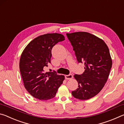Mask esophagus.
<instances>
[{
    "mask_svg": "<svg viewBox=\"0 0 124 124\" xmlns=\"http://www.w3.org/2000/svg\"><path fill=\"white\" fill-rule=\"evenodd\" d=\"M65 78L67 80H70L72 79L73 78V75L72 74H68V75H66L65 76Z\"/></svg>",
    "mask_w": 124,
    "mask_h": 124,
    "instance_id": "obj_1",
    "label": "esophagus"
}]
</instances>
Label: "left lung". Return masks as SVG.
<instances>
[{"mask_svg": "<svg viewBox=\"0 0 124 124\" xmlns=\"http://www.w3.org/2000/svg\"><path fill=\"white\" fill-rule=\"evenodd\" d=\"M66 35L78 62L85 64L84 72L74 75L78 88L72 94L80 100L90 99L101 91L107 81L112 66L109 50L103 40L89 33L79 32Z\"/></svg>", "mask_w": 124, "mask_h": 124, "instance_id": "left-lung-1", "label": "left lung"}]
</instances>
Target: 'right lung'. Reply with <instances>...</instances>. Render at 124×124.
Returning <instances> with one entry per match:
<instances>
[{
    "label": "right lung",
    "mask_w": 124,
    "mask_h": 124,
    "mask_svg": "<svg viewBox=\"0 0 124 124\" xmlns=\"http://www.w3.org/2000/svg\"><path fill=\"white\" fill-rule=\"evenodd\" d=\"M58 33H49L35 38L23 51L20 70L27 91L35 98L48 100L54 98L64 80V76L56 72H45L51 63V50L58 42L64 40Z\"/></svg>",
    "instance_id": "obj_1"
}]
</instances>
